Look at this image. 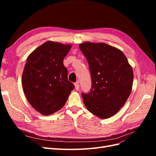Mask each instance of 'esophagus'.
<instances>
[{
    "label": "esophagus",
    "mask_w": 156,
    "mask_h": 156,
    "mask_svg": "<svg viewBox=\"0 0 156 156\" xmlns=\"http://www.w3.org/2000/svg\"><path fill=\"white\" fill-rule=\"evenodd\" d=\"M74 84H75V90H79V83L78 82L75 83Z\"/></svg>",
    "instance_id": "esophagus-1"
}]
</instances>
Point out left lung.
Wrapping results in <instances>:
<instances>
[{
	"instance_id": "1",
	"label": "left lung",
	"mask_w": 156,
	"mask_h": 156,
	"mask_svg": "<svg viewBox=\"0 0 156 156\" xmlns=\"http://www.w3.org/2000/svg\"><path fill=\"white\" fill-rule=\"evenodd\" d=\"M79 48L88 62L91 90L82 93L88 111L101 119L115 115L132 90L133 69L122 51L105 43L86 41Z\"/></svg>"
}]
</instances>
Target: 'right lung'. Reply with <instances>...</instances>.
<instances>
[{"instance_id":"1","label":"right lung","mask_w":156,"mask_h":156,"mask_svg":"<svg viewBox=\"0 0 156 156\" xmlns=\"http://www.w3.org/2000/svg\"><path fill=\"white\" fill-rule=\"evenodd\" d=\"M72 44L48 41L27 57L22 75V86L31 106L43 115L62 108L75 88L68 81L63 60Z\"/></svg>"}]
</instances>
